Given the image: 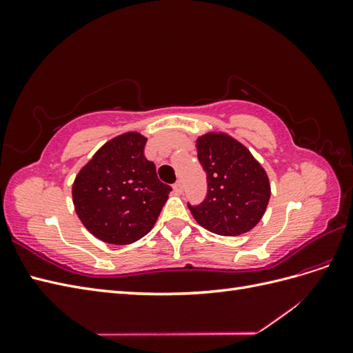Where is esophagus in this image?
I'll list each match as a JSON object with an SVG mask.
<instances>
[{
  "instance_id": "1",
  "label": "esophagus",
  "mask_w": 353,
  "mask_h": 353,
  "mask_svg": "<svg viewBox=\"0 0 353 353\" xmlns=\"http://www.w3.org/2000/svg\"><path fill=\"white\" fill-rule=\"evenodd\" d=\"M174 191L176 194H181L184 191V185H183V183H181V181H176V183L174 184Z\"/></svg>"
}]
</instances>
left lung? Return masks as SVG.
Returning a JSON list of instances; mask_svg holds the SVG:
<instances>
[{
	"instance_id": "left-lung-1",
	"label": "left lung",
	"mask_w": 353,
	"mask_h": 353,
	"mask_svg": "<svg viewBox=\"0 0 353 353\" xmlns=\"http://www.w3.org/2000/svg\"><path fill=\"white\" fill-rule=\"evenodd\" d=\"M197 157L205 169L208 194L188 209L199 225L236 237L258 225L268 206L271 185L265 169L237 140L223 132L197 138Z\"/></svg>"
}]
</instances>
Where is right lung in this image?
<instances>
[{
    "instance_id": "1",
    "label": "right lung",
    "mask_w": 353,
    "mask_h": 353,
    "mask_svg": "<svg viewBox=\"0 0 353 353\" xmlns=\"http://www.w3.org/2000/svg\"><path fill=\"white\" fill-rule=\"evenodd\" d=\"M147 138L125 132L105 143L74 178L77 215L94 237L131 244L150 232L172 191L144 156Z\"/></svg>"
}]
</instances>
